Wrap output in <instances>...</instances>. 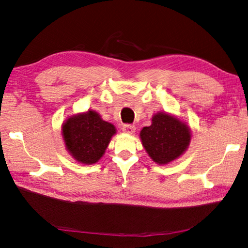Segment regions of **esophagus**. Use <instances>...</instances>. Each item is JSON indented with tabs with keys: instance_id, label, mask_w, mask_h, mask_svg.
Instances as JSON below:
<instances>
[{
	"instance_id": "esophagus-1",
	"label": "esophagus",
	"mask_w": 248,
	"mask_h": 248,
	"mask_svg": "<svg viewBox=\"0 0 248 248\" xmlns=\"http://www.w3.org/2000/svg\"><path fill=\"white\" fill-rule=\"evenodd\" d=\"M123 131L124 133H129V134H132L134 131H135V125L133 124H125L123 125Z\"/></svg>"
}]
</instances>
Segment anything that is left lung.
<instances>
[{
    "instance_id": "left-lung-1",
    "label": "left lung",
    "mask_w": 248,
    "mask_h": 248,
    "mask_svg": "<svg viewBox=\"0 0 248 248\" xmlns=\"http://www.w3.org/2000/svg\"><path fill=\"white\" fill-rule=\"evenodd\" d=\"M140 136L147 154L156 164H168L178 159L191 141L187 125L166 113L155 114L151 125L144 127Z\"/></svg>"
}]
</instances>
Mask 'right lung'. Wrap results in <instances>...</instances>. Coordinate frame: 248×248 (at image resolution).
Wrapping results in <instances>:
<instances>
[{
    "label": "right lung",
    "instance_id": "add662e5",
    "mask_svg": "<svg viewBox=\"0 0 248 248\" xmlns=\"http://www.w3.org/2000/svg\"><path fill=\"white\" fill-rule=\"evenodd\" d=\"M115 133L114 125L94 110L71 116L62 128L67 150L73 159L88 165L101 159Z\"/></svg>",
    "mask_w": 248,
    "mask_h": 248
}]
</instances>
